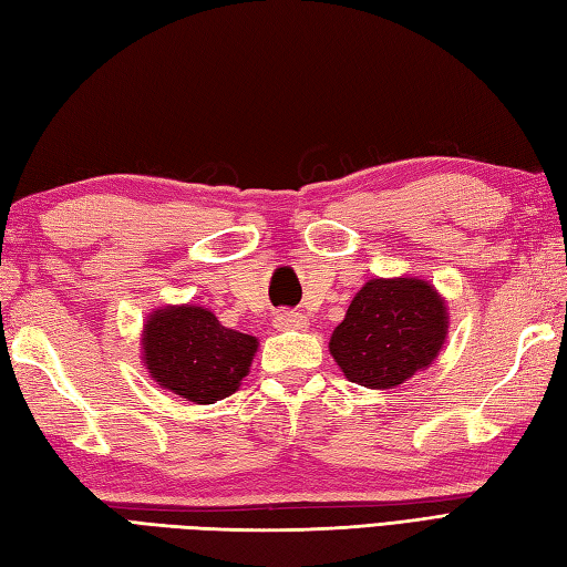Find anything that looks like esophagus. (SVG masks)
<instances>
[{
  "instance_id": "obj_1",
  "label": "esophagus",
  "mask_w": 567,
  "mask_h": 567,
  "mask_svg": "<svg viewBox=\"0 0 567 567\" xmlns=\"http://www.w3.org/2000/svg\"><path fill=\"white\" fill-rule=\"evenodd\" d=\"M308 326V318L303 313H293V310H279L274 316V328L276 330H303Z\"/></svg>"
}]
</instances>
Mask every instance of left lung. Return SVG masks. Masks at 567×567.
Returning <instances> with one entry per match:
<instances>
[{
	"instance_id": "1",
	"label": "left lung",
	"mask_w": 567,
	"mask_h": 567,
	"mask_svg": "<svg viewBox=\"0 0 567 567\" xmlns=\"http://www.w3.org/2000/svg\"><path fill=\"white\" fill-rule=\"evenodd\" d=\"M447 334V308L423 279H372L332 330L330 354L350 381L394 389L429 369Z\"/></svg>"
}]
</instances>
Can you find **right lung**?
Listing matches in <instances>:
<instances>
[{"label":"right lung","instance_id":"obj_1","mask_svg":"<svg viewBox=\"0 0 567 567\" xmlns=\"http://www.w3.org/2000/svg\"><path fill=\"white\" fill-rule=\"evenodd\" d=\"M257 348V338L225 328L200 306L158 308L142 334L148 374L158 386L193 403H215L235 394Z\"/></svg>","mask_w":567,"mask_h":567}]
</instances>
